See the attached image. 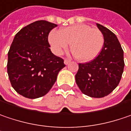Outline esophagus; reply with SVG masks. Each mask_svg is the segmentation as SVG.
<instances>
[{"instance_id": "esophagus-1", "label": "esophagus", "mask_w": 131, "mask_h": 131, "mask_svg": "<svg viewBox=\"0 0 131 131\" xmlns=\"http://www.w3.org/2000/svg\"><path fill=\"white\" fill-rule=\"evenodd\" d=\"M70 62V60H69V59H64V64H65L66 65H67Z\"/></svg>"}]
</instances>
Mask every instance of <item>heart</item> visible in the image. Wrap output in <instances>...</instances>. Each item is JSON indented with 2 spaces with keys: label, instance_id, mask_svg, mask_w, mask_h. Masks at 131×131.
<instances>
[{
  "label": "heart",
  "instance_id": "b5f03b06",
  "mask_svg": "<svg viewBox=\"0 0 131 131\" xmlns=\"http://www.w3.org/2000/svg\"><path fill=\"white\" fill-rule=\"evenodd\" d=\"M52 51L61 55L71 43V50L78 60L88 62L96 58L104 45V36L97 28L86 24H75L53 31L49 35Z\"/></svg>",
  "mask_w": 131,
  "mask_h": 131
}]
</instances>
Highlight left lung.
I'll return each mask as SVG.
<instances>
[{
	"instance_id": "left-lung-1",
	"label": "left lung",
	"mask_w": 131,
	"mask_h": 131,
	"mask_svg": "<svg viewBox=\"0 0 131 131\" xmlns=\"http://www.w3.org/2000/svg\"><path fill=\"white\" fill-rule=\"evenodd\" d=\"M96 26L104 36L102 50L90 62L79 64L75 81L84 94L102 98L110 94L121 80L125 67L124 52L113 32L99 24Z\"/></svg>"
}]
</instances>
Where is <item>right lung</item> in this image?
Listing matches in <instances>:
<instances>
[{
    "mask_svg": "<svg viewBox=\"0 0 131 131\" xmlns=\"http://www.w3.org/2000/svg\"><path fill=\"white\" fill-rule=\"evenodd\" d=\"M58 25L37 20L15 35L8 52L7 73L12 88L20 95L37 99L46 95L65 67L48 42L50 32Z\"/></svg>",
    "mask_w": 131,
    "mask_h": 131,
    "instance_id": "1",
    "label": "right lung"
}]
</instances>
